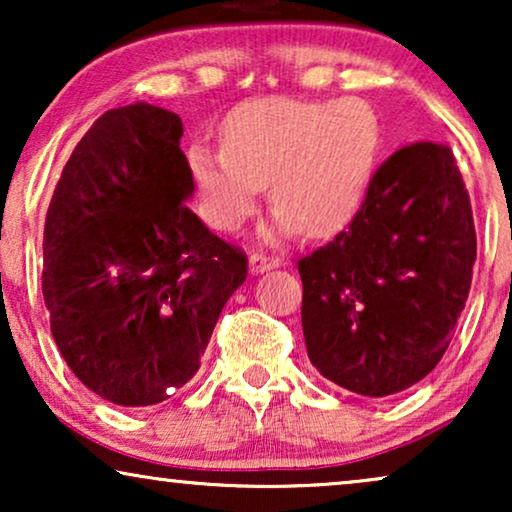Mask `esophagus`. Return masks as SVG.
I'll return each mask as SVG.
<instances>
[{"label": "esophagus", "instance_id": "34e87169", "mask_svg": "<svg viewBox=\"0 0 512 512\" xmlns=\"http://www.w3.org/2000/svg\"><path fill=\"white\" fill-rule=\"evenodd\" d=\"M282 265V258L277 256H265V254H254L249 258V270L254 272V275H263V272L268 270H275Z\"/></svg>", "mask_w": 512, "mask_h": 512}]
</instances>
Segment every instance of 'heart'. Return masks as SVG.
Wrapping results in <instances>:
<instances>
[{
	"instance_id": "obj_1",
	"label": "heart",
	"mask_w": 512,
	"mask_h": 512,
	"mask_svg": "<svg viewBox=\"0 0 512 512\" xmlns=\"http://www.w3.org/2000/svg\"><path fill=\"white\" fill-rule=\"evenodd\" d=\"M380 121L366 102L263 97L219 125L221 149L186 151L198 209L209 226L233 233L268 181L270 233L328 235L347 226L366 200L380 151Z\"/></svg>"
}]
</instances>
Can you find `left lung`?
<instances>
[{"mask_svg":"<svg viewBox=\"0 0 512 512\" xmlns=\"http://www.w3.org/2000/svg\"><path fill=\"white\" fill-rule=\"evenodd\" d=\"M471 200L452 151L398 149L347 230L300 258L307 356L368 398L405 391L450 345L475 263Z\"/></svg>","mask_w":512,"mask_h":512,"instance_id":"obj_1","label":"left lung"}]
</instances>
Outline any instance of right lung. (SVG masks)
Segmentation results:
<instances>
[{
  "instance_id": "obj_1",
  "label": "right lung",
  "mask_w": 512,
  "mask_h": 512,
  "mask_svg": "<svg viewBox=\"0 0 512 512\" xmlns=\"http://www.w3.org/2000/svg\"><path fill=\"white\" fill-rule=\"evenodd\" d=\"M181 118L109 109L67 160L48 205L41 289L62 359L104 401L144 408L198 373L247 256L191 209Z\"/></svg>"
}]
</instances>
